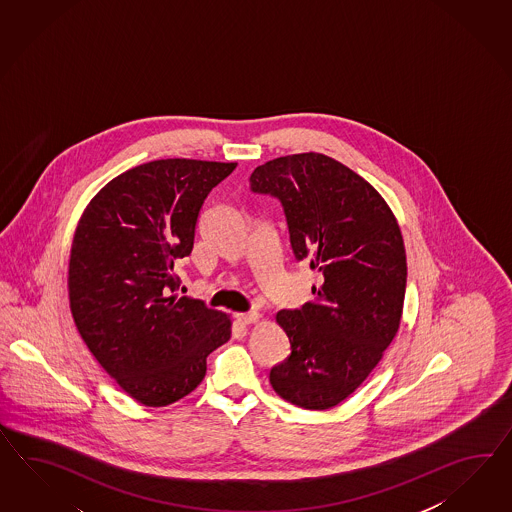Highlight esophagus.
Instances as JSON below:
<instances>
[{
	"instance_id": "34e87169",
	"label": "esophagus",
	"mask_w": 512,
	"mask_h": 512,
	"mask_svg": "<svg viewBox=\"0 0 512 512\" xmlns=\"http://www.w3.org/2000/svg\"><path fill=\"white\" fill-rule=\"evenodd\" d=\"M235 318L236 322H240L242 326H249V324L259 320V313H255V311H251V313H238V315H235Z\"/></svg>"
}]
</instances>
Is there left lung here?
I'll return each instance as SVG.
<instances>
[{"instance_id":"8db88e82","label":"left lung","mask_w":512,"mask_h":512,"mask_svg":"<svg viewBox=\"0 0 512 512\" xmlns=\"http://www.w3.org/2000/svg\"><path fill=\"white\" fill-rule=\"evenodd\" d=\"M249 184L281 201L292 253L320 281L313 302L276 315L291 354L270 369V384L291 404L328 410L361 386L399 332L406 291L399 223L367 180L320 152L270 160Z\"/></svg>"}]
</instances>
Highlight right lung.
Segmentation results:
<instances>
[{
  "label": "right lung",
  "mask_w": 512,
  "mask_h": 512,
  "mask_svg": "<svg viewBox=\"0 0 512 512\" xmlns=\"http://www.w3.org/2000/svg\"><path fill=\"white\" fill-rule=\"evenodd\" d=\"M235 162L188 158L132 167L98 192L78 221L69 263L70 311L102 369L145 406L192 393L231 318L177 298L175 263L192 253L207 195Z\"/></svg>",
  "instance_id": "add662e5"
}]
</instances>
